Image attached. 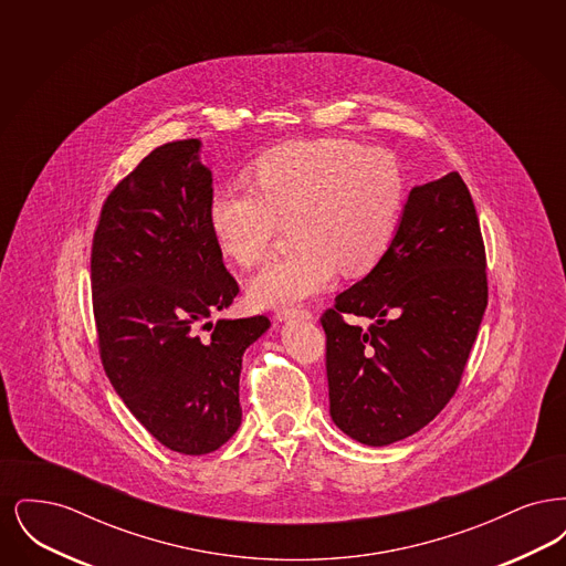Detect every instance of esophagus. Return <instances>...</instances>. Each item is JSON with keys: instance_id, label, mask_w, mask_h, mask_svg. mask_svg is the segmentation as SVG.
Instances as JSON below:
<instances>
[{"instance_id": "34e87169", "label": "esophagus", "mask_w": 566, "mask_h": 566, "mask_svg": "<svg viewBox=\"0 0 566 566\" xmlns=\"http://www.w3.org/2000/svg\"><path fill=\"white\" fill-rule=\"evenodd\" d=\"M291 318L310 321L312 312L305 310V307H282V310H277V321H291Z\"/></svg>"}]
</instances>
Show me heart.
<instances>
[{
	"instance_id": "heart-1",
	"label": "heart",
	"mask_w": 566,
	"mask_h": 566,
	"mask_svg": "<svg viewBox=\"0 0 566 566\" xmlns=\"http://www.w3.org/2000/svg\"><path fill=\"white\" fill-rule=\"evenodd\" d=\"M252 182L216 190L208 220L220 250L252 268L268 256L282 220L293 218L296 248L250 282V296L261 307H286L321 293L339 268L348 275L374 270L401 227L399 163L352 139L273 148L254 163Z\"/></svg>"
}]
</instances>
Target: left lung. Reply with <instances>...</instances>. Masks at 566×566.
Returning <instances> with one entry per match:
<instances>
[{
    "label": "left lung",
    "instance_id": "1",
    "mask_svg": "<svg viewBox=\"0 0 566 566\" xmlns=\"http://www.w3.org/2000/svg\"><path fill=\"white\" fill-rule=\"evenodd\" d=\"M485 305L484 238L460 174L413 187L388 252L321 318L333 422L376 448L424 429L457 395Z\"/></svg>",
    "mask_w": 566,
    "mask_h": 566
}]
</instances>
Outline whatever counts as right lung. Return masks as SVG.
<instances>
[{
	"instance_id": "1",
	"label": "right lung",
	"mask_w": 566,
	"mask_h": 566,
	"mask_svg": "<svg viewBox=\"0 0 566 566\" xmlns=\"http://www.w3.org/2000/svg\"><path fill=\"white\" fill-rule=\"evenodd\" d=\"M199 148L178 139L142 159L104 201L91 248L104 371L142 427L189 457L214 452L240 429L243 352L271 324L206 321L240 284L210 229L212 171Z\"/></svg>"
}]
</instances>
